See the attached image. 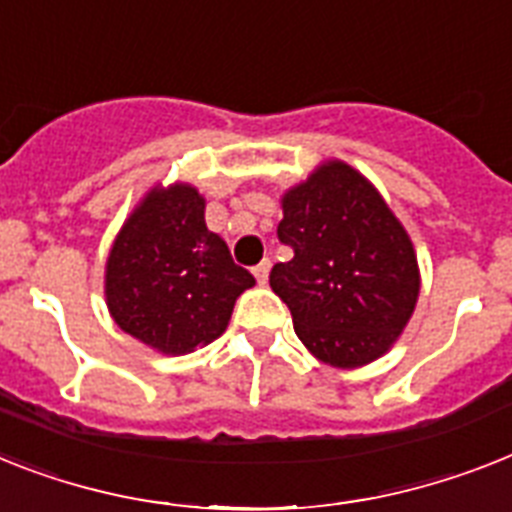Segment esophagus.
<instances>
[{
	"label": "esophagus",
	"instance_id": "1",
	"mask_svg": "<svg viewBox=\"0 0 512 512\" xmlns=\"http://www.w3.org/2000/svg\"><path fill=\"white\" fill-rule=\"evenodd\" d=\"M252 273H255L257 284H265V281H268V273H270V260H263L260 265H255V270H252Z\"/></svg>",
	"mask_w": 512,
	"mask_h": 512
}]
</instances>
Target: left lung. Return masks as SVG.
Instances as JSON below:
<instances>
[{
  "mask_svg": "<svg viewBox=\"0 0 512 512\" xmlns=\"http://www.w3.org/2000/svg\"><path fill=\"white\" fill-rule=\"evenodd\" d=\"M278 242L294 257L273 265L270 289L307 350L355 368L392 347L418 299V263L400 220L357 170L328 162L289 191Z\"/></svg>",
  "mask_w": 512,
  "mask_h": 512,
  "instance_id": "1",
  "label": "left lung"
}]
</instances>
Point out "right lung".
Segmentation results:
<instances>
[{"mask_svg":"<svg viewBox=\"0 0 512 512\" xmlns=\"http://www.w3.org/2000/svg\"><path fill=\"white\" fill-rule=\"evenodd\" d=\"M107 307L126 334L184 355L218 339L236 297L255 276L234 263L205 226V199L191 186L155 189L112 244Z\"/></svg>","mask_w":512,"mask_h":512,"instance_id":"right-lung-1","label":"right lung"}]
</instances>
